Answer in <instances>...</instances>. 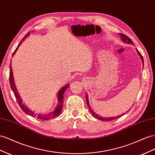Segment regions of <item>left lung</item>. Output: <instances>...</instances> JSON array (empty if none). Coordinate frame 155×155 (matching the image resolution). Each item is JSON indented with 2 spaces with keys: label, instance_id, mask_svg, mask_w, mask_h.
<instances>
[{
  "label": "left lung",
  "instance_id": "obj_1",
  "mask_svg": "<svg viewBox=\"0 0 155 155\" xmlns=\"http://www.w3.org/2000/svg\"><path fill=\"white\" fill-rule=\"evenodd\" d=\"M119 35H120V38H121V39H122L123 42L126 43V44H128L134 45L133 41L131 40V39H130L127 36L124 35H123V34H120V33L119 34ZM136 51L137 52V54H138L139 56L140 57L141 59V61H142V63H143V57H142V55H141V53L139 52V51H138V50H137V49H136ZM86 101H87V106H88V107H89V110H90V111H91V114L93 115L94 117H96V118L99 119V120H104V121H105V120H107V121H108V120H114V119H117V118H119L120 117L123 116V115H124V114H122V115H118L117 117H103L100 116V115H98V114H96L95 113H94V111L93 110H92L91 107L90 105H89V100H88V96H87V94H86Z\"/></svg>",
  "mask_w": 155,
  "mask_h": 155
}]
</instances>
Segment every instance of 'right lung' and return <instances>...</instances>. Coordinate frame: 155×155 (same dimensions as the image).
<instances>
[{
    "mask_svg": "<svg viewBox=\"0 0 155 155\" xmlns=\"http://www.w3.org/2000/svg\"><path fill=\"white\" fill-rule=\"evenodd\" d=\"M29 35H30V32H28L27 34V35L23 38V39L21 41V42L19 43V45H18V47H17V48L15 50V51L13 53V56L15 55L16 51L18 49L19 45L21 44V43L23 42V41L26 38H27L29 36ZM11 64H11V62H10V87L12 88V90L13 91V92H14L15 97L17 100H18L19 105L20 107L21 108V110L25 113V114H27V115H29L31 116V117H36V118L39 119H41V120H49V119H53V118L56 117L57 116H58V115H59L61 114V112L62 106H63L64 93L65 90L67 89V88H68L69 83H68V84H66L63 87H62L61 89L59 91H58V93H57L58 104H57V105L55 110H54L53 111L49 113V114H38V113L35 112V111H33V110H31V109H29L25 105V104L24 103H23L22 99H21V98L20 97V95H19V94L18 93V90H17V88H16L15 85L14 79V76H13V72H12V68Z\"/></svg>",
    "mask_w": 155,
    "mask_h": 155,
    "instance_id": "right-lung-1",
    "label": "right lung"
}]
</instances>
